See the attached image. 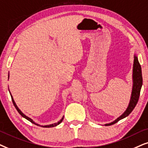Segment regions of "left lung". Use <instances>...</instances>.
Masks as SVG:
<instances>
[{
  "label": "left lung",
  "instance_id": "1",
  "mask_svg": "<svg viewBox=\"0 0 148 148\" xmlns=\"http://www.w3.org/2000/svg\"><path fill=\"white\" fill-rule=\"evenodd\" d=\"M143 84V78H142V73H141V68L139 62L138 61V58L137 56L135 54L134 56V62H133V88H132L131 96L129 106L125 110V112L120 116L119 118H117L115 121L112 122L110 123L106 124L105 126H110L116 123L121 120L125 119L133 111L135 106L137 105L138 102L139 95H140V91L141 86Z\"/></svg>",
  "mask_w": 148,
  "mask_h": 148
}]
</instances>
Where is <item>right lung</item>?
<instances>
[{
  "label": "right lung",
  "instance_id": "obj_1",
  "mask_svg": "<svg viewBox=\"0 0 148 148\" xmlns=\"http://www.w3.org/2000/svg\"><path fill=\"white\" fill-rule=\"evenodd\" d=\"M8 77L9 78V76H8ZM9 92H10V90H9ZM10 95H11V99H12V101H13V105H14V106H15V108H16V110H17V112H19V114H20V115L22 117H23L24 118V119H27V121H29V122H31L32 123H33V124H34V125H37V126H40V127H46V128H50V127H56L57 125H60V124L62 123V121H63V119H64V117L62 118V119L60 120V121L59 122H58V123H53V124H51V125H45V126H43V125H38V124H37V123H35L34 121H33V120L32 119H30V118H29L28 116H25L24 114L19 109V108L17 107V106L16 105V103H15V101H14V99H13V96H12V95L11 94V92H10Z\"/></svg>",
  "mask_w": 148,
  "mask_h": 148
}]
</instances>
